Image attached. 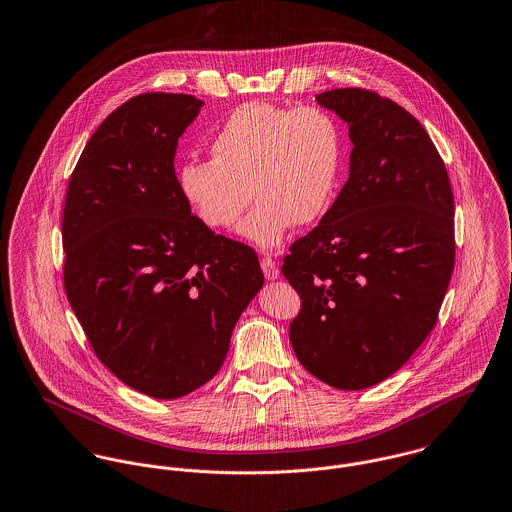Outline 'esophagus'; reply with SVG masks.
Masks as SVG:
<instances>
[{"mask_svg":"<svg viewBox=\"0 0 512 512\" xmlns=\"http://www.w3.org/2000/svg\"><path fill=\"white\" fill-rule=\"evenodd\" d=\"M262 270H264V276L268 279L279 278L278 264H276L270 256H264V258H262Z\"/></svg>","mask_w":512,"mask_h":512,"instance_id":"34e87169","label":"esophagus"}]
</instances>
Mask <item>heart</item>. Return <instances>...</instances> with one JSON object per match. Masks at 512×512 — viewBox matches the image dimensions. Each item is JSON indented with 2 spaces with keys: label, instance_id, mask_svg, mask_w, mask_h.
I'll return each instance as SVG.
<instances>
[{
  "label": "heart",
  "instance_id": "obj_1",
  "mask_svg": "<svg viewBox=\"0 0 512 512\" xmlns=\"http://www.w3.org/2000/svg\"><path fill=\"white\" fill-rule=\"evenodd\" d=\"M213 160L182 164L180 189L209 229H231L276 248L293 225L317 223L332 205L344 166L340 123L323 107L287 109L266 101L236 107L211 142Z\"/></svg>",
  "mask_w": 512,
  "mask_h": 512
}]
</instances>
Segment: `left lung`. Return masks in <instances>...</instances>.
I'll return each mask as SVG.
<instances>
[{
  "label": "left lung",
  "instance_id": "obj_1",
  "mask_svg": "<svg viewBox=\"0 0 512 512\" xmlns=\"http://www.w3.org/2000/svg\"><path fill=\"white\" fill-rule=\"evenodd\" d=\"M315 99L348 123L350 176L283 258L301 297L289 340L307 372L356 391L397 372L436 325L454 270V195L401 105L360 88Z\"/></svg>",
  "mask_w": 512,
  "mask_h": 512
}]
</instances>
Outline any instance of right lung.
<instances>
[{
    "label": "right lung",
    "mask_w": 512,
    "mask_h": 512,
    "mask_svg": "<svg viewBox=\"0 0 512 512\" xmlns=\"http://www.w3.org/2000/svg\"><path fill=\"white\" fill-rule=\"evenodd\" d=\"M203 107L140 93L86 144L62 217L64 289L99 362L154 399L221 370L234 325L264 285L256 252L191 215L174 170Z\"/></svg>",
    "instance_id": "add662e5"
}]
</instances>
